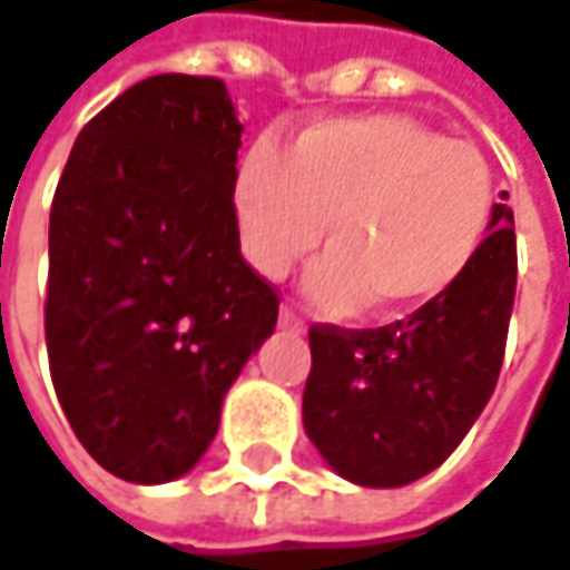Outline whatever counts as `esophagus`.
I'll list each match as a JSON object with an SVG mask.
<instances>
[{
  "instance_id": "34e87169",
  "label": "esophagus",
  "mask_w": 570,
  "mask_h": 570,
  "mask_svg": "<svg viewBox=\"0 0 570 570\" xmlns=\"http://www.w3.org/2000/svg\"><path fill=\"white\" fill-rule=\"evenodd\" d=\"M278 327H282V331H292V334H305V321H302L292 307H282V311H278Z\"/></svg>"
}]
</instances>
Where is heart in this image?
Here are the masks:
<instances>
[{"instance_id": "1", "label": "heart", "mask_w": 570, "mask_h": 570, "mask_svg": "<svg viewBox=\"0 0 570 570\" xmlns=\"http://www.w3.org/2000/svg\"><path fill=\"white\" fill-rule=\"evenodd\" d=\"M233 204L243 253L263 278H285L327 224L331 253L307 275V302L395 317L434 305L468 275L493 214V175L473 145L373 112L321 119L288 155L253 145Z\"/></svg>"}]
</instances>
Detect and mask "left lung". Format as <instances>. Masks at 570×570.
<instances>
[{
	"label": "left lung",
	"mask_w": 570,
	"mask_h": 570,
	"mask_svg": "<svg viewBox=\"0 0 570 570\" xmlns=\"http://www.w3.org/2000/svg\"><path fill=\"white\" fill-rule=\"evenodd\" d=\"M507 197V194H503ZM468 275L376 331L311 327L302 419L327 468L356 487H405L441 468L490 402L515 302V229L493 204Z\"/></svg>",
	"instance_id": "obj_1"
}]
</instances>
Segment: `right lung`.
Listing matches in <instances>:
<instances>
[{"mask_svg":"<svg viewBox=\"0 0 570 570\" xmlns=\"http://www.w3.org/2000/svg\"><path fill=\"white\" fill-rule=\"evenodd\" d=\"M239 145L224 80L158 73L97 112L63 165L48 229L51 380L80 444L119 480L194 468L275 331L278 298L239 253Z\"/></svg>","mask_w":570,"mask_h":570,"instance_id":"obj_1","label":"right lung"}]
</instances>
